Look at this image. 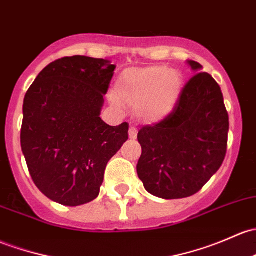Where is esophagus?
I'll return each mask as SVG.
<instances>
[{"label":"esophagus","mask_w":256,"mask_h":256,"mask_svg":"<svg viewBox=\"0 0 256 256\" xmlns=\"http://www.w3.org/2000/svg\"><path fill=\"white\" fill-rule=\"evenodd\" d=\"M128 136H130V138L135 140L137 136V128H134V126H131L130 130H128Z\"/></svg>","instance_id":"obj_1"}]
</instances>
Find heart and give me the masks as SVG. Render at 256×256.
I'll return each instance as SVG.
<instances>
[{"label":"heart","mask_w":256,"mask_h":256,"mask_svg":"<svg viewBox=\"0 0 256 256\" xmlns=\"http://www.w3.org/2000/svg\"><path fill=\"white\" fill-rule=\"evenodd\" d=\"M182 90L179 74L166 66L128 70L116 83V96L136 108L140 119L158 121L172 112Z\"/></svg>","instance_id":"1"}]
</instances>
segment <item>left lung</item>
I'll return each instance as SVG.
<instances>
[{"instance_id":"1","label":"left lung","mask_w":256,"mask_h":256,"mask_svg":"<svg viewBox=\"0 0 256 256\" xmlns=\"http://www.w3.org/2000/svg\"><path fill=\"white\" fill-rule=\"evenodd\" d=\"M195 74L185 83L173 110L137 140L142 154L137 174L157 198H189L200 192L224 160L230 118L218 83L196 61Z\"/></svg>"}]
</instances>
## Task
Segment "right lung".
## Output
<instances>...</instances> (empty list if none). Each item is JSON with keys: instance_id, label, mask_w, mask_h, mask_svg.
<instances>
[{"instance_id": "obj_1", "label": "right lung", "mask_w": 256, "mask_h": 256, "mask_svg": "<svg viewBox=\"0 0 256 256\" xmlns=\"http://www.w3.org/2000/svg\"><path fill=\"white\" fill-rule=\"evenodd\" d=\"M115 64L67 56L48 64L24 96L20 146L34 184L64 206L99 195L106 164L128 138V124L100 119Z\"/></svg>"}]
</instances>
